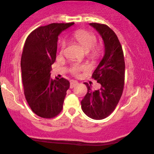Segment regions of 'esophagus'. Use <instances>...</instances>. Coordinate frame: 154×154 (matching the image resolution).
Listing matches in <instances>:
<instances>
[{
	"instance_id": "34e87169",
	"label": "esophagus",
	"mask_w": 154,
	"mask_h": 154,
	"mask_svg": "<svg viewBox=\"0 0 154 154\" xmlns=\"http://www.w3.org/2000/svg\"><path fill=\"white\" fill-rule=\"evenodd\" d=\"M78 84V82L76 81V80H72V81L70 82V89H73L76 85Z\"/></svg>"
}]
</instances>
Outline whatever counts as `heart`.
<instances>
[{
  "label": "heart",
  "instance_id": "heart-1",
  "mask_svg": "<svg viewBox=\"0 0 154 154\" xmlns=\"http://www.w3.org/2000/svg\"><path fill=\"white\" fill-rule=\"evenodd\" d=\"M71 37L74 40L79 43L84 48L85 51H90V55L91 57H97L100 54V48L98 47H95L97 44V38L96 35L93 33L92 32L87 31V30H77L74 32L71 35ZM66 47V42L64 40L61 42L60 45V50L61 53L64 52ZM88 67L85 64H73L69 68V72L72 75L77 77L79 76L81 71L87 70Z\"/></svg>",
  "mask_w": 154,
  "mask_h": 154
}]
</instances>
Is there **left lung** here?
Listing matches in <instances>:
<instances>
[{
	"label": "left lung",
	"mask_w": 154,
	"mask_h": 154,
	"mask_svg": "<svg viewBox=\"0 0 154 154\" xmlns=\"http://www.w3.org/2000/svg\"><path fill=\"white\" fill-rule=\"evenodd\" d=\"M90 25L103 38L105 54L92 75L101 87L93 91L91 86L84 83L87 93L82 100L81 108L88 117L101 120L112 113L122 95L125 64L122 47L115 32L105 24L92 23Z\"/></svg>",
	"instance_id": "8db88e82"
}]
</instances>
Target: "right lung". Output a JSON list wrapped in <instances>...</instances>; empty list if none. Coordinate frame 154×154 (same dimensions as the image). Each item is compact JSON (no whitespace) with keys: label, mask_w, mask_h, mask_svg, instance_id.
I'll list each match as a JSON object with an SVG mask.
<instances>
[{"label":"right lung","mask_w":154,"mask_h":154,"mask_svg":"<svg viewBox=\"0 0 154 154\" xmlns=\"http://www.w3.org/2000/svg\"><path fill=\"white\" fill-rule=\"evenodd\" d=\"M74 23L48 24L28 35L21 57V71L25 98L32 111L39 117L52 119L62 110L70 87L64 78L51 79L55 61L57 36Z\"/></svg>","instance_id":"add662e5"}]
</instances>
